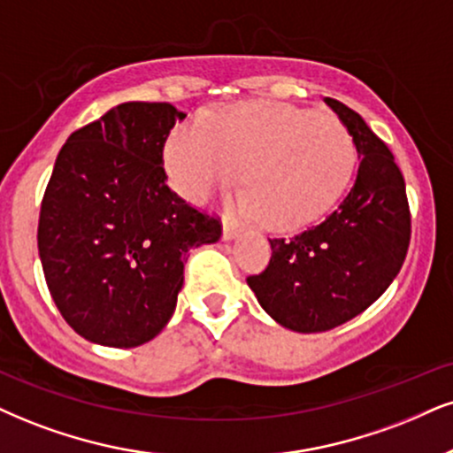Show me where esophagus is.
<instances>
[{
    "instance_id": "obj_1",
    "label": "esophagus",
    "mask_w": 453,
    "mask_h": 453,
    "mask_svg": "<svg viewBox=\"0 0 453 453\" xmlns=\"http://www.w3.org/2000/svg\"><path fill=\"white\" fill-rule=\"evenodd\" d=\"M237 235H239L237 225H233V222L225 220V225H222V239H225V242H231V239H235Z\"/></svg>"
}]
</instances>
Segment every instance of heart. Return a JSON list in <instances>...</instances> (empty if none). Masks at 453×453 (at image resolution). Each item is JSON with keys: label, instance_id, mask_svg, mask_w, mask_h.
<instances>
[{"label": "heart", "instance_id": "1", "mask_svg": "<svg viewBox=\"0 0 453 453\" xmlns=\"http://www.w3.org/2000/svg\"><path fill=\"white\" fill-rule=\"evenodd\" d=\"M164 159L172 187L191 201L235 180L242 167L245 187L233 195V208L286 231L317 220L342 197L357 147L336 115L233 103L176 127Z\"/></svg>", "mask_w": 453, "mask_h": 453}]
</instances>
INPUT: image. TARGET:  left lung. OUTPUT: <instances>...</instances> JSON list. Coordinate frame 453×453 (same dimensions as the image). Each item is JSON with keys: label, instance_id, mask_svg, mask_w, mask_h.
<instances>
[{"label": "left lung", "instance_id": "obj_1", "mask_svg": "<svg viewBox=\"0 0 453 453\" xmlns=\"http://www.w3.org/2000/svg\"><path fill=\"white\" fill-rule=\"evenodd\" d=\"M327 107L353 134L359 170L338 208L294 237L269 239L273 256L248 286L279 326L327 332L376 303L403 265L411 235L405 180L387 144L359 113Z\"/></svg>", "mask_w": 453, "mask_h": 453}]
</instances>
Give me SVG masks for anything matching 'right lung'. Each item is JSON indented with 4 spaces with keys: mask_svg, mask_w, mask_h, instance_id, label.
Segmentation results:
<instances>
[{
    "mask_svg": "<svg viewBox=\"0 0 453 453\" xmlns=\"http://www.w3.org/2000/svg\"><path fill=\"white\" fill-rule=\"evenodd\" d=\"M170 103H124L66 138L42 199L37 248L56 309L115 349L153 340L176 309L184 256L222 225L167 187Z\"/></svg>",
    "mask_w": 453,
    "mask_h": 453,
    "instance_id": "right-lung-1",
    "label": "right lung"
}]
</instances>
